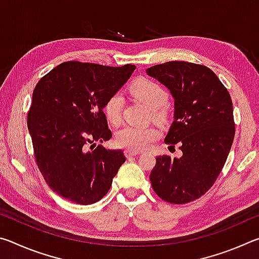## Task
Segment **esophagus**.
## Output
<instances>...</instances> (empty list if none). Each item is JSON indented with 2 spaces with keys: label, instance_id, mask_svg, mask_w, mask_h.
I'll return each instance as SVG.
<instances>
[{
  "label": "esophagus",
  "instance_id": "obj_1",
  "mask_svg": "<svg viewBox=\"0 0 259 259\" xmlns=\"http://www.w3.org/2000/svg\"><path fill=\"white\" fill-rule=\"evenodd\" d=\"M138 154H140V152H135V151H130V150L124 151V155H125L126 157L136 156V155H138Z\"/></svg>",
  "mask_w": 259,
  "mask_h": 259
}]
</instances>
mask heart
Returning <instances> with one entry per match:
<instances>
[{"instance_id":"1","label":"heart","mask_w":259,"mask_h":259,"mask_svg":"<svg viewBox=\"0 0 259 259\" xmlns=\"http://www.w3.org/2000/svg\"><path fill=\"white\" fill-rule=\"evenodd\" d=\"M130 91L136 98L152 109V116L157 123H165L169 119V109L166 103L169 95L159 82L151 78H138L130 85ZM123 99L120 94H112L104 104L103 111L107 121L117 125L121 121ZM159 133L153 126L125 125L115 135V144L121 148L130 151L145 150L157 138Z\"/></svg>"}]
</instances>
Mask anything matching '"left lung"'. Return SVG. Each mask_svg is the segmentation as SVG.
I'll return each mask as SVG.
<instances>
[{"label":"left lung","mask_w":259,"mask_h":259,"mask_svg":"<svg viewBox=\"0 0 259 259\" xmlns=\"http://www.w3.org/2000/svg\"><path fill=\"white\" fill-rule=\"evenodd\" d=\"M175 99V120L164 142L179 144L182 157H156L150 175L159 198L184 204L201 198L216 182L234 139L231 96L211 69L187 61H168L146 69ZM170 146V147H171Z\"/></svg>","instance_id":"1"}]
</instances>
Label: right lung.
I'll use <instances>...</instances> for the list:
<instances>
[{"instance_id": "1", "label": "right lung", "mask_w": 259, "mask_h": 259, "mask_svg": "<svg viewBox=\"0 0 259 259\" xmlns=\"http://www.w3.org/2000/svg\"><path fill=\"white\" fill-rule=\"evenodd\" d=\"M135 68L131 64L111 67L65 61L37 82L27 114L34 159L46 183L61 198L93 204L111 188L125 161L123 152L88 147L111 139L104 104Z\"/></svg>"}]
</instances>
